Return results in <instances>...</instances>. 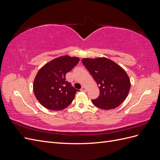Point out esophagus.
<instances>
[{
	"instance_id": "obj_1",
	"label": "esophagus",
	"mask_w": 160,
	"mask_h": 160,
	"mask_svg": "<svg viewBox=\"0 0 160 160\" xmlns=\"http://www.w3.org/2000/svg\"><path fill=\"white\" fill-rule=\"evenodd\" d=\"M81 91H87V89H86L85 87L83 86V87H82V88H81Z\"/></svg>"
}]
</instances>
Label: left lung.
Masks as SVG:
<instances>
[{
  "instance_id": "obj_1",
  "label": "left lung",
  "mask_w": 160,
  "mask_h": 160,
  "mask_svg": "<svg viewBox=\"0 0 160 160\" xmlns=\"http://www.w3.org/2000/svg\"><path fill=\"white\" fill-rule=\"evenodd\" d=\"M85 68L96 81L99 96L92 99L94 105L101 109H114L126 99L130 89L129 77L122 67L108 58L82 59Z\"/></svg>"
}]
</instances>
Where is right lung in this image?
<instances>
[{
    "instance_id": "1",
    "label": "right lung",
    "mask_w": 160,
    "mask_h": 160,
    "mask_svg": "<svg viewBox=\"0 0 160 160\" xmlns=\"http://www.w3.org/2000/svg\"><path fill=\"white\" fill-rule=\"evenodd\" d=\"M79 61L77 57L62 56L51 61L38 71L34 81L33 91L45 108L59 111L72 103L79 90L66 81L65 75Z\"/></svg>"
}]
</instances>
